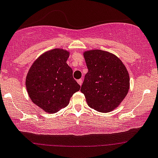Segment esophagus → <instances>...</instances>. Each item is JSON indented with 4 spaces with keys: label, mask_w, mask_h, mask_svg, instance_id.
I'll return each instance as SVG.
<instances>
[{
    "label": "esophagus",
    "mask_w": 158,
    "mask_h": 158,
    "mask_svg": "<svg viewBox=\"0 0 158 158\" xmlns=\"http://www.w3.org/2000/svg\"><path fill=\"white\" fill-rule=\"evenodd\" d=\"M77 82H78V83H79V85H82V82H83V80H82V79H78Z\"/></svg>",
    "instance_id": "34e87169"
}]
</instances>
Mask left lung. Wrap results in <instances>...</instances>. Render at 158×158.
I'll return each instance as SVG.
<instances>
[{
  "label": "left lung",
  "mask_w": 158,
  "mask_h": 158,
  "mask_svg": "<svg viewBox=\"0 0 158 158\" xmlns=\"http://www.w3.org/2000/svg\"><path fill=\"white\" fill-rule=\"evenodd\" d=\"M87 73L81 87L87 104L98 112L115 109L129 89V76L120 59L107 51L92 50L84 53Z\"/></svg>",
  "instance_id": "obj_1"
}]
</instances>
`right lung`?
Returning a JSON list of instances; mask_svg holds the SVG:
<instances>
[{
	"mask_svg": "<svg viewBox=\"0 0 158 158\" xmlns=\"http://www.w3.org/2000/svg\"><path fill=\"white\" fill-rule=\"evenodd\" d=\"M69 53L53 49L33 63L26 76V85L31 101L45 112L54 114L69 104L70 98L80 89L66 64Z\"/></svg>",
	"mask_w": 158,
	"mask_h": 158,
	"instance_id": "obj_1",
	"label": "right lung"
}]
</instances>
